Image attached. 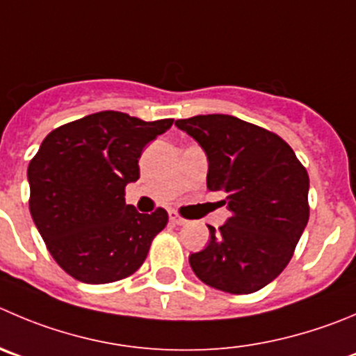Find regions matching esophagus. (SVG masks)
I'll list each match as a JSON object with an SVG mask.
<instances>
[{
  "label": "esophagus",
  "instance_id": "34e87169",
  "mask_svg": "<svg viewBox=\"0 0 356 356\" xmlns=\"http://www.w3.org/2000/svg\"><path fill=\"white\" fill-rule=\"evenodd\" d=\"M169 220H171V222L175 223V225H185V223L188 222V220H185L184 216L178 215V213H176V211L169 213Z\"/></svg>",
  "mask_w": 356,
  "mask_h": 356
}]
</instances>
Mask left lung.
Masks as SVG:
<instances>
[{
  "label": "left lung",
  "instance_id": "obj_1",
  "mask_svg": "<svg viewBox=\"0 0 356 356\" xmlns=\"http://www.w3.org/2000/svg\"><path fill=\"white\" fill-rule=\"evenodd\" d=\"M208 157L209 191L227 194L231 216L209 243L188 257L206 285L253 293L290 262L309 220V176L286 141L232 115H197L175 122Z\"/></svg>",
  "mask_w": 356,
  "mask_h": 356
}]
</instances>
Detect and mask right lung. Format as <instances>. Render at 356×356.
I'll return each instance as SVG.
<instances>
[{
  "label": "right lung",
  "instance_id": "obj_1",
  "mask_svg": "<svg viewBox=\"0 0 356 356\" xmlns=\"http://www.w3.org/2000/svg\"><path fill=\"white\" fill-rule=\"evenodd\" d=\"M172 125L99 111L54 129L28 168L29 211L50 255L90 285L136 273L168 211L138 213L125 185L140 178L143 148Z\"/></svg>",
  "mask_w": 356,
  "mask_h": 356
}]
</instances>
